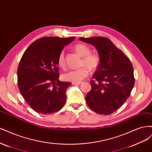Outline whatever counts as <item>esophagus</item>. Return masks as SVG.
Returning a JSON list of instances; mask_svg holds the SVG:
<instances>
[{
  "label": "esophagus",
  "mask_w": 152,
  "mask_h": 152,
  "mask_svg": "<svg viewBox=\"0 0 152 152\" xmlns=\"http://www.w3.org/2000/svg\"><path fill=\"white\" fill-rule=\"evenodd\" d=\"M73 84L74 85H80L81 84H82V82H72Z\"/></svg>",
  "instance_id": "1"
}]
</instances>
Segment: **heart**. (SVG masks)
Listing matches in <instances>:
<instances>
[{
    "label": "heart",
    "instance_id": "obj_1",
    "mask_svg": "<svg viewBox=\"0 0 152 152\" xmlns=\"http://www.w3.org/2000/svg\"><path fill=\"white\" fill-rule=\"evenodd\" d=\"M75 51L82 57L80 66H83L76 70H71L63 75V79L67 82H77L83 80L89 73V70L94 72L99 68L101 64V57L98 54L90 53L91 49L84 44H77L73 47ZM58 66L64 69L66 67L65 53L61 51L58 58ZM86 66L87 67H84Z\"/></svg>",
    "mask_w": 152,
    "mask_h": 152
}]
</instances>
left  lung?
I'll return each mask as SVG.
<instances>
[{"instance_id": "1", "label": "left lung", "mask_w": 152, "mask_h": 152, "mask_svg": "<svg viewBox=\"0 0 152 152\" xmlns=\"http://www.w3.org/2000/svg\"><path fill=\"white\" fill-rule=\"evenodd\" d=\"M97 49L101 64L91 80L86 103L96 113L109 115L120 108L129 97L134 85L131 61L110 39L103 37L79 38Z\"/></svg>"}]
</instances>
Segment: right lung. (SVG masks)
Here are the masks:
<instances>
[{"label": "right lung", "instance_id": "add662e5", "mask_svg": "<svg viewBox=\"0 0 152 152\" xmlns=\"http://www.w3.org/2000/svg\"><path fill=\"white\" fill-rule=\"evenodd\" d=\"M66 39L47 37L36 40L26 49L18 68V86L30 107L38 113L59 111L66 101V91L72 84L59 80L58 58Z\"/></svg>", "mask_w": 152, "mask_h": 152}]
</instances>
